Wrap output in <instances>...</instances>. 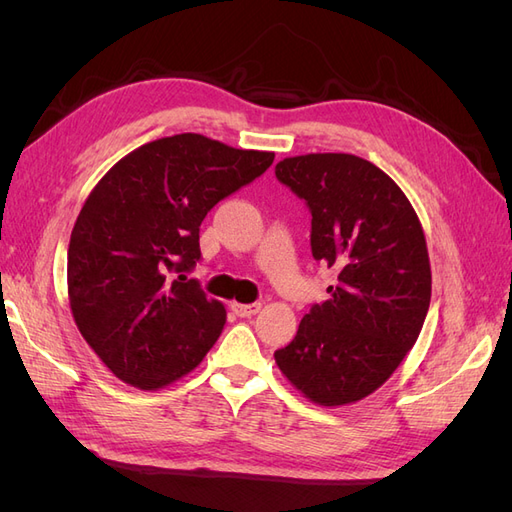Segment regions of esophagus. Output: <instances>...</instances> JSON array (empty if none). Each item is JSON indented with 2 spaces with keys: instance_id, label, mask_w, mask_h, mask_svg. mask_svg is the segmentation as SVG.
I'll return each mask as SVG.
<instances>
[{
  "instance_id": "34e87169",
  "label": "esophagus",
  "mask_w": 512,
  "mask_h": 512,
  "mask_svg": "<svg viewBox=\"0 0 512 512\" xmlns=\"http://www.w3.org/2000/svg\"><path fill=\"white\" fill-rule=\"evenodd\" d=\"M230 309L239 318H250V316H256L260 312V303H232Z\"/></svg>"
}]
</instances>
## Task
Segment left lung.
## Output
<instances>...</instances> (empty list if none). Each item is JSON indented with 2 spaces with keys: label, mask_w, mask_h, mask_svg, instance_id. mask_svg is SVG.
Returning a JSON list of instances; mask_svg holds the SVG:
<instances>
[{
  "label": "left lung",
  "mask_w": 512,
  "mask_h": 512,
  "mask_svg": "<svg viewBox=\"0 0 512 512\" xmlns=\"http://www.w3.org/2000/svg\"><path fill=\"white\" fill-rule=\"evenodd\" d=\"M275 177L312 213V256L337 269L329 299L275 363L314 404H354L391 378L423 329L431 267L421 222L389 175L350 153L286 158Z\"/></svg>",
  "instance_id": "1"
}]
</instances>
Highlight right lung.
<instances>
[{"label":"right lung","instance_id":"add662e5","mask_svg":"<svg viewBox=\"0 0 512 512\" xmlns=\"http://www.w3.org/2000/svg\"><path fill=\"white\" fill-rule=\"evenodd\" d=\"M273 158L175 134L134 149L91 190L70 235L68 297L85 342L119 380L162 389L218 342L226 309L188 277L200 224Z\"/></svg>","mask_w":512,"mask_h":512}]
</instances>
